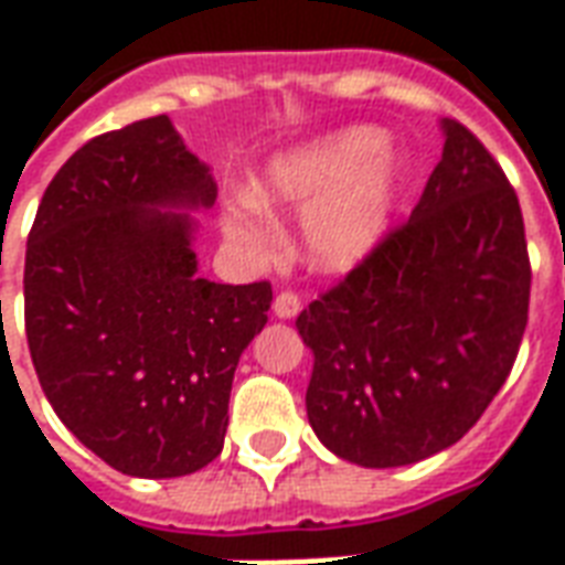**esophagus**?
Instances as JSON below:
<instances>
[{"label":"esophagus","mask_w":565,"mask_h":565,"mask_svg":"<svg viewBox=\"0 0 565 565\" xmlns=\"http://www.w3.org/2000/svg\"><path fill=\"white\" fill-rule=\"evenodd\" d=\"M275 315L278 318H296L299 315V308H302V299H299V294H294V290H281V294L275 296Z\"/></svg>","instance_id":"esophagus-1"}]
</instances>
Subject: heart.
<instances>
[{
  "label": "heart",
  "instance_id": "heart-1",
  "mask_svg": "<svg viewBox=\"0 0 565 565\" xmlns=\"http://www.w3.org/2000/svg\"><path fill=\"white\" fill-rule=\"evenodd\" d=\"M379 129L356 127L290 150L254 181L257 209H307L302 245L320 269H351L379 245L391 226L403 169ZM230 233L242 245L263 247V233L242 217H230Z\"/></svg>",
  "mask_w": 565,
  "mask_h": 565
}]
</instances>
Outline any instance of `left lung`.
<instances>
[{
	"instance_id": "1",
	"label": "left lung",
	"mask_w": 565,
	"mask_h": 565,
	"mask_svg": "<svg viewBox=\"0 0 565 565\" xmlns=\"http://www.w3.org/2000/svg\"><path fill=\"white\" fill-rule=\"evenodd\" d=\"M530 281L514 186L460 120H445L412 217L296 318L315 354L311 429L369 469L460 441L518 360Z\"/></svg>"
}]
</instances>
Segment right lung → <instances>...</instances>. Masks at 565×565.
<instances>
[{"label":"right lung","mask_w":565,"mask_h":565,"mask_svg":"<svg viewBox=\"0 0 565 565\" xmlns=\"http://www.w3.org/2000/svg\"><path fill=\"white\" fill-rule=\"evenodd\" d=\"M217 186L166 115L78 148L44 190L23 266V318L56 417L111 469L178 478L223 448L238 356L271 284L196 275L193 223Z\"/></svg>","instance_id":"1"}]
</instances>
